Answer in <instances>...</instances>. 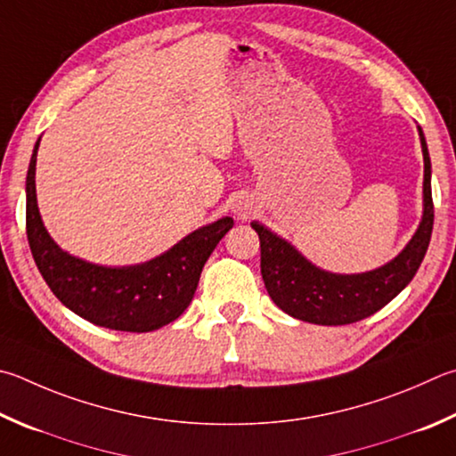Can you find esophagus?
<instances>
[{
	"label": "esophagus",
	"mask_w": 456,
	"mask_h": 456,
	"mask_svg": "<svg viewBox=\"0 0 456 456\" xmlns=\"http://www.w3.org/2000/svg\"><path fill=\"white\" fill-rule=\"evenodd\" d=\"M237 213L241 215V217H245V213H247V211H245V207H237Z\"/></svg>",
	"instance_id": "esophagus-1"
}]
</instances>
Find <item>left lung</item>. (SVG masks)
Wrapping results in <instances>:
<instances>
[{"label": "left lung", "instance_id": "8db88e82", "mask_svg": "<svg viewBox=\"0 0 456 456\" xmlns=\"http://www.w3.org/2000/svg\"><path fill=\"white\" fill-rule=\"evenodd\" d=\"M425 157V213L415 237L385 267L361 275H335L321 271L293 249L285 239L251 223L261 241V275L273 303L295 319L314 325H349L370 317L393 301L415 277L433 233L435 207L430 195V157L423 131L419 129Z\"/></svg>", "mask_w": 456, "mask_h": 456}]
</instances>
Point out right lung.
<instances>
[{
	"mask_svg": "<svg viewBox=\"0 0 456 456\" xmlns=\"http://www.w3.org/2000/svg\"><path fill=\"white\" fill-rule=\"evenodd\" d=\"M33 149L26 179V231L29 249L41 277L65 307L94 325L147 333L175 321L191 303L203 265L233 227L223 217L187 235L173 249L135 267H102L61 251L44 227L36 197Z\"/></svg>",
	"mask_w": 456,
	"mask_h": 456,
	"instance_id": "right-lung-1",
	"label": "right lung"
}]
</instances>
